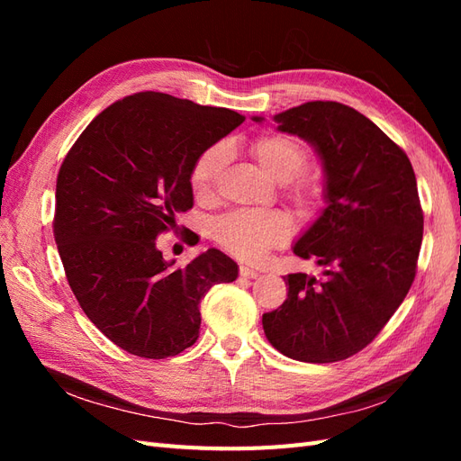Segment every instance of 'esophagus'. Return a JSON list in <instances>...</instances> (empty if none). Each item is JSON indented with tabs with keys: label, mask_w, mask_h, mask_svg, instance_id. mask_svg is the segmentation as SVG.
Returning a JSON list of instances; mask_svg holds the SVG:
<instances>
[{
	"label": "esophagus",
	"mask_w": 461,
	"mask_h": 461,
	"mask_svg": "<svg viewBox=\"0 0 461 461\" xmlns=\"http://www.w3.org/2000/svg\"><path fill=\"white\" fill-rule=\"evenodd\" d=\"M240 276H244V278H256V276H259V271L252 269V267H246V265H240Z\"/></svg>",
	"instance_id": "34e87169"
}]
</instances>
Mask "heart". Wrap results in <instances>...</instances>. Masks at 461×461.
Here are the masks:
<instances>
[{
	"instance_id": "heart-1",
	"label": "heart",
	"mask_w": 461,
	"mask_h": 461,
	"mask_svg": "<svg viewBox=\"0 0 461 461\" xmlns=\"http://www.w3.org/2000/svg\"><path fill=\"white\" fill-rule=\"evenodd\" d=\"M249 149L265 173L276 183H286L288 198L298 207L308 212L323 202L325 190L321 180L302 173L308 163V151L294 138L286 134H261ZM227 159L229 149L225 144H213L198 153L190 167V186L198 198L212 196ZM290 234V217L275 209H240L219 217L213 225L215 242L244 261L261 259L269 249L285 244Z\"/></svg>"
}]
</instances>
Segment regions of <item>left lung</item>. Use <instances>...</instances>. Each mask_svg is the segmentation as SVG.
I'll return each mask as SVG.
<instances>
[{
	"label": "left lung",
	"mask_w": 461,
	"mask_h": 461,
	"mask_svg": "<svg viewBox=\"0 0 461 461\" xmlns=\"http://www.w3.org/2000/svg\"><path fill=\"white\" fill-rule=\"evenodd\" d=\"M275 122L323 165L327 207L294 254L325 271L286 275L288 298L263 313V330L286 357L332 364L364 350L410 292L423 240L417 180L406 151L344 104L308 102Z\"/></svg>",
	"instance_id": "1"
}]
</instances>
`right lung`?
<instances>
[{
  "instance_id": "obj_1",
  "label": "right lung",
  "mask_w": 461,
  "mask_h": 461,
  "mask_svg": "<svg viewBox=\"0 0 461 461\" xmlns=\"http://www.w3.org/2000/svg\"><path fill=\"white\" fill-rule=\"evenodd\" d=\"M244 117L138 92L104 109L68 149L55 188L53 236L82 312L124 352L176 356L198 340L200 302L239 265L215 248L186 267L156 239L194 205L190 167Z\"/></svg>"
}]
</instances>
